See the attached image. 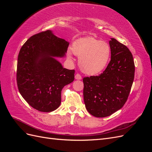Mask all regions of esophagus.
<instances>
[{
    "instance_id": "esophagus-1",
    "label": "esophagus",
    "mask_w": 152,
    "mask_h": 152,
    "mask_svg": "<svg viewBox=\"0 0 152 152\" xmlns=\"http://www.w3.org/2000/svg\"><path fill=\"white\" fill-rule=\"evenodd\" d=\"M75 79H77V80H81L82 79V76L79 74V73H77L75 76Z\"/></svg>"
}]
</instances>
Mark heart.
Here are the masks:
<instances>
[{
	"mask_svg": "<svg viewBox=\"0 0 152 152\" xmlns=\"http://www.w3.org/2000/svg\"><path fill=\"white\" fill-rule=\"evenodd\" d=\"M72 51L79 57V64L81 70L87 75H96L107 67L111 56L110 45L94 37L77 40L73 43ZM72 50L67 55L72 58Z\"/></svg>",
	"mask_w": 152,
	"mask_h": 152,
	"instance_id": "1",
	"label": "heart"
}]
</instances>
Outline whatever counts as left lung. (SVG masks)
Masks as SVG:
<instances>
[{
	"instance_id": "1",
	"label": "left lung",
	"mask_w": 152,
	"mask_h": 152,
	"mask_svg": "<svg viewBox=\"0 0 152 152\" xmlns=\"http://www.w3.org/2000/svg\"><path fill=\"white\" fill-rule=\"evenodd\" d=\"M109 44L111 60L104 71L83 79L86 108L96 117L110 116L123 107L134 78V62L129 49L113 38Z\"/></svg>"
}]
</instances>
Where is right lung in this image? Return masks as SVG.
Listing matches in <instances>:
<instances>
[{
  "label": "right lung",
  "instance_id": "right-lung-1",
  "mask_svg": "<svg viewBox=\"0 0 152 152\" xmlns=\"http://www.w3.org/2000/svg\"><path fill=\"white\" fill-rule=\"evenodd\" d=\"M69 43L51 31L31 36L18 57L16 81L26 102L40 112H50L61 103V91L74 80V70L64 68L54 57H63Z\"/></svg>",
  "mask_w": 152,
  "mask_h": 152
}]
</instances>
